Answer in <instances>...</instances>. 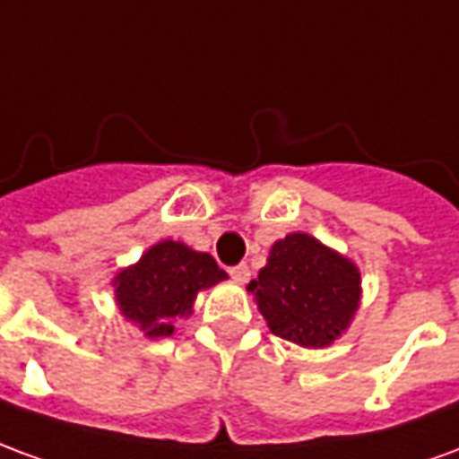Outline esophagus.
I'll use <instances>...</instances> for the list:
<instances>
[{
    "instance_id": "obj_1",
    "label": "esophagus",
    "mask_w": 459,
    "mask_h": 459,
    "mask_svg": "<svg viewBox=\"0 0 459 459\" xmlns=\"http://www.w3.org/2000/svg\"><path fill=\"white\" fill-rule=\"evenodd\" d=\"M230 278L236 280V282H248L250 280V268L246 265V263H240V265H236V268H230Z\"/></svg>"
}]
</instances>
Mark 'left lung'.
Wrapping results in <instances>:
<instances>
[{
	"mask_svg": "<svg viewBox=\"0 0 459 459\" xmlns=\"http://www.w3.org/2000/svg\"><path fill=\"white\" fill-rule=\"evenodd\" d=\"M248 290L273 334L299 346H327L349 327L361 280L354 263L307 233H290L270 250Z\"/></svg>",
	"mask_w": 459,
	"mask_h": 459,
	"instance_id": "1",
	"label": "left lung"
}]
</instances>
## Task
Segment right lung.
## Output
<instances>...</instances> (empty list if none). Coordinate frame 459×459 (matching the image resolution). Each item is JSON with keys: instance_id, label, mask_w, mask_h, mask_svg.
<instances>
[{"instance_id": "obj_1", "label": "right lung", "mask_w": 459, "mask_h": 459, "mask_svg": "<svg viewBox=\"0 0 459 459\" xmlns=\"http://www.w3.org/2000/svg\"><path fill=\"white\" fill-rule=\"evenodd\" d=\"M221 280H226V273L209 253L161 240L142 255L134 268L122 270L115 278V295L122 315L140 325L147 337H169L174 319L191 312L196 292Z\"/></svg>"}]
</instances>
